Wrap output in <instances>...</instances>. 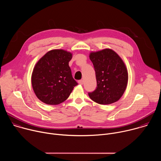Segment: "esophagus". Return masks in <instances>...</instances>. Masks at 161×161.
Segmentation results:
<instances>
[{"instance_id":"1","label":"esophagus","mask_w":161,"mask_h":161,"mask_svg":"<svg viewBox=\"0 0 161 161\" xmlns=\"http://www.w3.org/2000/svg\"><path fill=\"white\" fill-rule=\"evenodd\" d=\"M78 83H79L80 85H83V80H79V81H78Z\"/></svg>"}]
</instances>
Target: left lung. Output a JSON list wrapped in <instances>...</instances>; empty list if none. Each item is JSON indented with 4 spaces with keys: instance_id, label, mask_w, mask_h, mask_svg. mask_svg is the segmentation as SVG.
Masks as SVG:
<instances>
[{
    "instance_id": "obj_1",
    "label": "left lung",
    "mask_w": 161,
    "mask_h": 161,
    "mask_svg": "<svg viewBox=\"0 0 161 161\" xmlns=\"http://www.w3.org/2000/svg\"><path fill=\"white\" fill-rule=\"evenodd\" d=\"M89 57L94 66L97 88L88 93L90 98L100 104H110L123 96L128 83L127 67L121 57L111 49L92 52Z\"/></svg>"
}]
</instances>
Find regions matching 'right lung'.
<instances>
[{
  "label": "right lung",
  "instance_id": "right-lung-1",
  "mask_svg": "<svg viewBox=\"0 0 161 161\" xmlns=\"http://www.w3.org/2000/svg\"><path fill=\"white\" fill-rule=\"evenodd\" d=\"M73 53L54 49L44 55L36 64L31 83L36 97L42 103L57 105L65 101L75 86L69 62Z\"/></svg>",
  "mask_w": 161,
  "mask_h": 161
}]
</instances>
